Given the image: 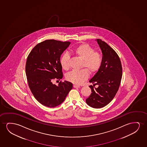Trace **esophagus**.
I'll list each match as a JSON object with an SVG mask.
<instances>
[{
    "instance_id": "obj_1",
    "label": "esophagus",
    "mask_w": 147,
    "mask_h": 147,
    "mask_svg": "<svg viewBox=\"0 0 147 147\" xmlns=\"http://www.w3.org/2000/svg\"><path fill=\"white\" fill-rule=\"evenodd\" d=\"M73 87H74V88H79V87H80V86L77 85H73Z\"/></svg>"
}]
</instances>
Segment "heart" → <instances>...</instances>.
<instances>
[{
    "instance_id": "1",
    "label": "heart",
    "mask_w": 147,
    "mask_h": 147,
    "mask_svg": "<svg viewBox=\"0 0 147 147\" xmlns=\"http://www.w3.org/2000/svg\"><path fill=\"white\" fill-rule=\"evenodd\" d=\"M73 53L82 60L80 71H73L66 75L67 80L75 84H81L88 78L89 72L91 74L97 72L102 64L103 57L101 53L95 52L94 49L86 44H81L72 50ZM68 55H63L60 59L62 68L65 70L69 69Z\"/></svg>"
}]
</instances>
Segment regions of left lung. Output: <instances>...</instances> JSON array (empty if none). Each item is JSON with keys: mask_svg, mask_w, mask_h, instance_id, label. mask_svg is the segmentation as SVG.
<instances>
[{"mask_svg": "<svg viewBox=\"0 0 147 147\" xmlns=\"http://www.w3.org/2000/svg\"><path fill=\"white\" fill-rule=\"evenodd\" d=\"M102 53L103 61L99 70L89 80L95 88L89 86L91 93L86 99L89 106L100 109L108 105L119 90L122 77L123 69L118 55L111 47L100 39H97Z\"/></svg>", "mask_w": 147, "mask_h": 147, "instance_id": "obj_1", "label": "left lung"}]
</instances>
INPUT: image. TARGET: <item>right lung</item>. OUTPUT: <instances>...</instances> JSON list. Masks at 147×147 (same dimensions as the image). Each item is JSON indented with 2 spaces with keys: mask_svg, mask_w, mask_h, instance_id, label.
<instances>
[{
  "mask_svg": "<svg viewBox=\"0 0 147 147\" xmlns=\"http://www.w3.org/2000/svg\"><path fill=\"white\" fill-rule=\"evenodd\" d=\"M71 43L47 40L36 45L28 55L26 73L28 86L35 98L45 107H54L64 101L72 89V83L65 81L53 84L55 79L63 78L61 55Z\"/></svg>",
  "mask_w": 147,
  "mask_h": 147,
  "instance_id": "obj_1",
  "label": "right lung"
}]
</instances>
